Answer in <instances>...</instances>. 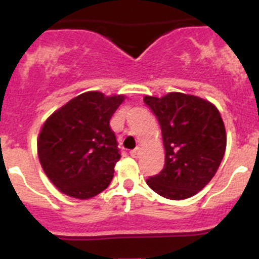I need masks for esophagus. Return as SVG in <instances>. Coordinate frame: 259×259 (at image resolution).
<instances>
[{"instance_id": "obj_1", "label": "esophagus", "mask_w": 259, "mask_h": 259, "mask_svg": "<svg viewBox=\"0 0 259 259\" xmlns=\"http://www.w3.org/2000/svg\"><path fill=\"white\" fill-rule=\"evenodd\" d=\"M130 154H132L133 158H139V155H140V154H142V149H140L139 146H138V148H135L134 150L130 151Z\"/></svg>"}]
</instances>
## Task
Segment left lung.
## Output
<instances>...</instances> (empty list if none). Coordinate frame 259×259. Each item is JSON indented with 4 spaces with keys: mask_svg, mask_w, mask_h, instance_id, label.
Instances as JSON below:
<instances>
[{
    "mask_svg": "<svg viewBox=\"0 0 259 259\" xmlns=\"http://www.w3.org/2000/svg\"><path fill=\"white\" fill-rule=\"evenodd\" d=\"M144 103L158 117L165 150L164 169L146 184L171 200L193 197L215 176L226 153L221 113L205 99L177 91L145 95Z\"/></svg>",
    "mask_w": 259,
    "mask_h": 259,
    "instance_id": "1",
    "label": "left lung"
}]
</instances>
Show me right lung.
<instances>
[{
    "instance_id": "1",
    "label": "right lung",
    "mask_w": 259,
    "mask_h": 259,
    "mask_svg": "<svg viewBox=\"0 0 259 259\" xmlns=\"http://www.w3.org/2000/svg\"><path fill=\"white\" fill-rule=\"evenodd\" d=\"M125 95L86 91L55 110L37 138L44 171L62 193L90 199L105 190L120 160L110 119Z\"/></svg>"
}]
</instances>
